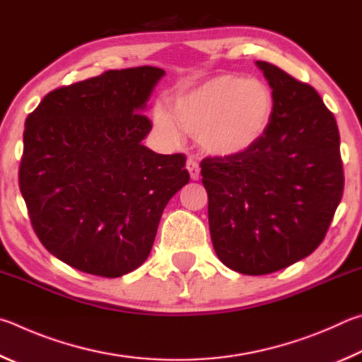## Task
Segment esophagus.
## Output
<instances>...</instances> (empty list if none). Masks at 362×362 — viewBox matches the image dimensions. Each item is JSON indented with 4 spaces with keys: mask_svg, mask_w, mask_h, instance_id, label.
<instances>
[{
    "mask_svg": "<svg viewBox=\"0 0 362 362\" xmlns=\"http://www.w3.org/2000/svg\"><path fill=\"white\" fill-rule=\"evenodd\" d=\"M186 168H187L189 175H191L192 180H199V176H200V167H199V162H197V160H194V158H187Z\"/></svg>",
    "mask_w": 362,
    "mask_h": 362,
    "instance_id": "1",
    "label": "esophagus"
}]
</instances>
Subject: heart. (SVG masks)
Wrapping results in <instances>:
<instances>
[{
    "label": "heart",
    "instance_id": "obj_1",
    "mask_svg": "<svg viewBox=\"0 0 362 362\" xmlns=\"http://www.w3.org/2000/svg\"><path fill=\"white\" fill-rule=\"evenodd\" d=\"M274 93L265 82L223 74L171 100V112L154 111L158 132L177 141L181 130L214 156H235L252 148L274 116Z\"/></svg>",
    "mask_w": 362,
    "mask_h": 362
}]
</instances>
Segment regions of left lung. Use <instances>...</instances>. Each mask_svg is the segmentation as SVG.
<instances>
[{
	"instance_id": "left-lung-1",
	"label": "left lung",
	"mask_w": 362,
	"mask_h": 362,
	"mask_svg": "<svg viewBox=\"0 0 362 362\" xmlns=\"http://www.w3.org/2000/svg\"><path fill=\"white\" fill-rule=\"evenodd\" d=\"M257 66L275 100L267 132L242 154L200 163L214 251L245 275L274 274L312 255L345 185L339 127L318 92L269 62Z\"/></svg>"
}]
</instances>
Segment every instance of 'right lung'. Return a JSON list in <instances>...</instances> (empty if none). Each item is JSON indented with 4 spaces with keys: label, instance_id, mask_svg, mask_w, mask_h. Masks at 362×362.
<instances>
[{
    "label": "right lung",
    "instance_id": "1",
    "mask_svg": "<svg viewBox=\"0 0 362 362\" xmlns=\"http://www.w3.org/2000/svg\"><path fill=\"white\" fill-rule=\"evenodd\" d=\"M154 66L110 69L49 92L25 120L18 186L44 248L69 267L117 278L148 259L186 156L141 144Z\"/></svg>",
    "mask_w": 362,
    "mask_h": 362
}]
</instances>
